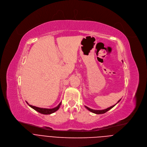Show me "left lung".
Instances as JSON below:
<instances>
[{"label": "left lung", "mask_w": 147, "mask_h": 147, "mask_svg": "<svg viewBox=\"0 0 147 147\" xmlns=\"http://www.w3.org/2000/svg\"><path fill=\"white\" fill-rule=\"evenodd\" d=\"M120 100H119L118 101V102ZM115 105V104L114 105H113V106H111V107H109V108H108V109H105V110H92V109H91L87 107H86V106H85V107H86V108L87 110H88L90 111H91V112H92V113H93L97 114H104V113H106V112H107L109 110H110V109H111L113 107H114Z\"/></svg>", "instance_id": "obj_1"}]
</instances>
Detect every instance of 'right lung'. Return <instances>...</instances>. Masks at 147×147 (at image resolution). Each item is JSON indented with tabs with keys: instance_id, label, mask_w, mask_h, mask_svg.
<instances>
[{
	"instance_id": "obj_1",
	"label": "right lung",
	"mask_w": 147,
	"mask_h": 147,
	"mask_svg": "<svg viewBox=\"0 0 147 147\" xmlns=\"http://www.w3.org/2000/svg\"><path fill=\"white\" fill-rule=\"evenodd\" d=\"M28 103V102H27ZM61 104V102L58 105V106H57L56 107L54 108V109H42V108H39V107H35V106H33V105H29L28 104V105L30 107H32V109H33L34 110H35L36 111H37V112L41 113V114H50L51 113H53L56 112L60 107V106Z\"/></svg>"
}]
</instances>
